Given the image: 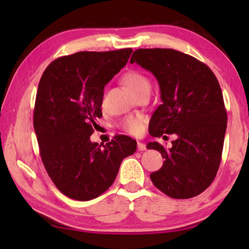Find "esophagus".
I'll list each match as a JSON object with an SVG mask.
<instances>
[{
	"label": "esophagus",
	"instance_id": "34e87169",
	"mask_svg": "<svg viewBox=\"0 0 249 249\" xmlns=\"http://www.w3.org/2000/svg\"><path fill=\"white\" fill-rule=\"evenodd\" d=\"M137 149L140 151H144V150H146V145L142 144V142H137Z\"/></svg>",
	"mask_w": 249,
	"mask_h": 249
}]
</instances>
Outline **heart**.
I'll list each match as a JSON object with an SVG mask.
<instances>
[{
    "label": "heart",
    "mask_w": 249,
    "mask_h": 249,
    "mask_svg": "<svg viewBox=\"0 0 249 249\" xmlns=\"http://www.w3.org/2000/svg\"><path fill=\"white\" fill-rule=\"evenodd\" d=\"M123 82L135 94L140 95L142 91L150 90V81L144 73L132 70L123 75ZM144 126V119L141 116H127L121 122L120 127L129 134L141 133Z\"/></svg>",
    "instance_id": "obj_1"
}]
</instances>
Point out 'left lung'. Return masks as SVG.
<instances>
[{
    "instance_id": "1",
    "label": "left lung",
    "mask_w": 249,
    "mask_h": 249,
    "mask_svg": "<svg viewBox=\"0 0 249 249\" xmlns=\"http://www.w3.org/2000/svg\"><path fill=\"white\" fill-rule=\"evenodd\" d=\"M133 62L150 71L159 84L162 103L150 119V135H177L169 149L157 142L147 144L165 158L150 179L174 199L199 196L221 163L227 114L220 83L205 64L175 49H137Z\"/></svg>"
}]
</instances>
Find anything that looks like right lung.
Masks as SVG:
<instances>
[{
	"label": "right lung",
	"instance_id": "right-lung-1",
	"mask_svg": "<svg viewBox=\"0 0 249 249\" xmlns=\"http://www.w3.org/2000/svg\"><path fill=\"white\" fill-rule=\"evenodd\" d=\"M132 48L80 52L56 59L41 75L34 109V129L45 169L70 199L89 201L114 182L136 141L119 135L107 145L92 142L102 116L104 87L127 64Z\"/></svg>",
	"mask_w": 249,
	"mask_h": 249
}]
</instances>
